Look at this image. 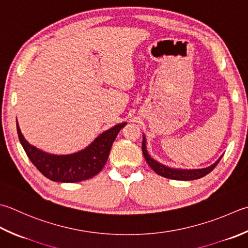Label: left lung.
Wrapping results in <instances>:
<instances>
[{
  "label": "left lung",
  "instance_id": "8db88e82",
  "mask_svg": "<svg viewBox=\"0 0 248 248\" xmlns=\"http://www.w3.org/2000/svg\"><path fill=\"white\" fill-rule=\"evenodd\" d=\"M142 150H143V155L145 157V160H146L148 166L152 168L154 171L158 174V175L163 176L166 178L178 179V181H192V179H198V178H201L203 176L207 175L208 173L212 172L213 170H214V168L217 166L218 162H219L221 159V157H220L214 164H212L211 167L204 168V169L178 170V169H171L169 167L163 166V164H160L159 162L155 161L153 158H150V156L147 154L146 146H145V138H143Z\"/></svg>",
  "mask_w": 248,
  "mask_h": 248
}]
</instances>
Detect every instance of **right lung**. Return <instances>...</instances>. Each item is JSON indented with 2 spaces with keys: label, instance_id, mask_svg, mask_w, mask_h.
Wrapping results in <instances>:
<instances>
[{
  "label": "right lung",
  "instance_id": "right-lung-1",
  "mask_svg": "<svg viewBox=\"0 0 248 248\" xmlns=\"http://www.w3.org/2000/svg\"><path fill=\"white\" fill-rule=\"evenodd\" d=\"M125 123L100 134L88 147L71 155L47 154L32 146L24 140L17 124L18 138L27 156L44 176L53 182L76 183L95 176L108 161L111 145Z\"/></svg>",
  "mask_w": 248,
  "mask_h": 248
}]
</instances>
